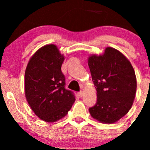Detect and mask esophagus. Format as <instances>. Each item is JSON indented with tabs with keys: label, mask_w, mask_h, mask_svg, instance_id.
<instances>
[{
	"label": "esophagus",
	"mask_w": 150,
	"mask_h": 150,
	"mask_svg": "<svg viewBox=\"0 0 150 150\" xmlns=\"http://www.w3.org/2000/svg\"><path fill=\"white\" fill-rule=\"evenodd\" d=\"M84 94H85V92H83V91H80V92L78 93V95H79V97H82L84 96Z\"/></svg>",
	"instance_id": "34e87169"
}]
</instances>
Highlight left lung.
<instances>
[{"mask_svg":"<svg viewBox=\"0 0 150 150\" xmlns=\"http://www.w3.org/2000/svg\"><path fill=\"white\" fill-rule=\"evenodd\" d=\"M87 63L97 102L89 108L91 116L102 123H116L127 114L135 97L137 79L130 62L120 51L106 47L103 54L89 56Z\"/></svg>","mask_w":150,"mask_h":150,"instance_id":"1","label":"left lung"}]
</instances>
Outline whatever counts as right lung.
I'll return each instance as SVG.
<instances>
[{"label":"right lung","mask_w":150,"mask_h":150,"mask_svg":"<svg viewBox=\"0 0 150 150\" xmlns=\"http://www.w3.org/2000/svg\"><path fill=\"white\" fill-rule=\"evenodd\" d=\"M64 60L57 46L46 44L32 55L26 68V99L36 116L45 122L62 119L75 101L71 91L64 87L61 72Z\"/></svg>","instance_id":"add662e5"}]
</instances>
